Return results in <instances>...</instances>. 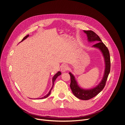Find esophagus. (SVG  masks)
I'll use <instances>...</instances> for the list:
<instances>
[{
  "mask_svg": "<svg viewBox=\"0 0 125 125\" xmlns=\"http://www.w3.org/2000/svg\"><path fill=\"white\" fill-rule=\"evenodd\" d=\"M68 70V66L67 65L63 64L61 68V71L62 72H65Z\"/></svg>",
  "mask_w": 125,
  "mask_h": 125,
  "instance_id": "obj_1",
  "label": "esophagus"
}]
</instances>
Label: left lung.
Listing matches in <instances>:
<instances>
[{
  "label": "left lung",
  "mask_w": 125,
  "mask_h": 125,
  "mask_svg": "<svg viewBox=\"0 0 125 125\" xmlns=\"http://www.w3.org/2000/svg\"><path fill=\"white\" fill-rule=\"evenodd\" d=\"M83 31L87 35V40L89 42L94 41L98 42L93 45V47L98 49L102 52L105 62V69L103 77L100 83L93 88L86 89L79 87L74 76L71 72L69 73L71 79L70 87L73 94L82 100H88L97 95L104 87L107 77L110 72L111 60L109 50L103 43L99 36L92 31Z\"/></svg>",
  "instance_id": "left-lung-1"
}]
</instances>
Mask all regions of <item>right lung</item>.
I'll return each mask as SVG.
<instances>
[{
  "instance_id": "1",
  "label": "right lung",
  "mask_w": 125,
  "mask_h": 125,
  "mask_svg": "<svg viewBox=\"0 0 125 125\" xmlns=\"http://www.w3.org/2000/svg\"><path fill=\"white\" fill-rule=\"evenodd\" d=\"M29 36V35H28L27 36H26V37H24V38H23V39L22 40V41H21V42H22L23 40H24L25 39H26ZM61 74V72L60 71H58L55 75L53 76V78H52V82H53V85H52V87H51V89H50V90L49 91V92L48 93V94H46L45 96H44V97H41V98H39L40 99H43V98H46V97H47L50 94H51V90L52 89V88H53V86H54V82H55V80L56 79V78H57V77L58 76H59V75H60ZM37 99V98H36Z\"/></svg>"
}]
</instances>
